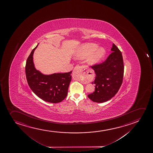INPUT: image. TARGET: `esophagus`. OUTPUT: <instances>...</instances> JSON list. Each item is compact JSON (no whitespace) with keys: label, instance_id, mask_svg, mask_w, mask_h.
Instances as JSON below:
<instances>
[{"label":"esophagus","instance_id":"obj_1","mask_svg":"<svg viewBox=\"0 0 153 153\" xmlns=\"http://www.w3.org/2000/svg\"><path fill=\"white\" fill-rule=\"evenodd\" d=\"M86 67L85 66L76 65L73 71V75L77 78L81 76H87L88 72L87 71H86L85 72L84 71L86 70Z\"/></svg>","mask_w":153,"mask_h":153}]
</instances>
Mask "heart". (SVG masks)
I'll return each instance as SVG.
<instances>
[{
  "instance_id": "b5f03b06",
  "label": "heart",
  "mask_w": 153,
  "mask_h": 153,
  "mask_svg": "<svg viewBox=\"0 0 153 153\" xmlns=\"http://www.w3.org/2000/svg\"><path fill=\"white\" fill-rule=\"evenodd\" d=\"M98 45L94 43H88L83 45L75 54L77 59H84L90 56L88 58V63L90 65H98L102 61L106 54V51L104 48H98Z\"/></svg>"
}]
</instances>
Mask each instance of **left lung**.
Listing matches in <instances>:
<instances>
[{"mask_svg": "<svg viewBox=\"0 0 153 153\" xmlns=\"http://www.w3.org/2000/svg\"><path fill=\"white\" fill-rule=\"evenodd\" d=\"M112 51L102 63L91 67L96 74L92 84H95V90L88 95L93 102H104L112 98L118 92L122 83L124 65L121 52L114 44Z\"/></svg>", "mask_w": 153, "mask_h": 153, "instance_id": "1", "label": "left lung"}]
</instances>
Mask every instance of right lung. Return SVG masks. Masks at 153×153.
I'll return each mask as SVG.
<instances>
[{
	"mask_svg": "<svg viewBox=\"0 0 153 153\" xmlns=\"http://www.w3.org/2000/svg\"><path fill=\"white\" fill-rule=\"evenodd\" d=\"M39 45L31 51L27 59L25 74L27 83L34 94L45 102L58 103L67 96L71 81L72 71L64 74H44L36 69L33 62V53Z\"/></svg>",
	"mask_w": 153,
	"mask_h": 153,
	"instance_id": "add662e5",
	"label": "right lung"
}]
</instances>
